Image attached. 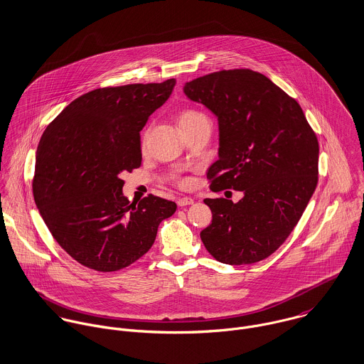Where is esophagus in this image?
I'll return each instance as SVG.
<instances>
[{
	"mask_svg": "<svg viewBox=\"0 0 364 364\" xmlns=\"http://www.w3.org/2000/svg\"><path fill=\"white\" fill-rule=\"evenodd\" d=\"M176 203H178V206L183 208V206L192 205V203H193V199H192V198H178V199H176Z\"/></svg>",
	"mask_w": 364,
	"mask_h": 364,
	"instance_id": "esophagus-1",
	"label": "esophagus"
}]
</instances>
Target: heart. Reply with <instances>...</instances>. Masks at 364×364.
I'll return each mask as SVG.
<instances>
[{
	"mask_svg": "<svg viewBox=\"0 0 364 364\" xmlns=\"http://www.w3.org/2000/svg\"><path fill=\"white\" fill-rule=\"evenodd\" d=\"M202 119H208L205 113H202V112H199V110H196V109H185V110H182L181 114H179V124H181V126H185V124H189V123L202 120ZM141 144L144 146V139H143ZM179 183H181V185H186L188 181H186V179H181Z\"/></svg>",
	"mask_w": 364,
	"mask_h": 364,
	"instance_id": "heart-1",
	"label": "heart"
}]
</instances>
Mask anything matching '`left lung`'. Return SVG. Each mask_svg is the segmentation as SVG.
I'll return each instance as SVG.
<instances>
[{"label": "left lung", "mask_w": 364, "mask_h": 364, "mask_svg": "<svg viewBox=\"0 0 364 364\" xmlns=\"http://www.w3.org/2000/svg\"><path fill=\"white\" fill-rule=\"evenodd\" d=\"M185 94L218 117L220 158L208 168L210 189L244 192L238 203L205 199L213 218L200 238L227 264L266 259L291 234L316 188V134L294 98L250 68L199 77Z\"/></svg>", "instance_id": "8db88e82"}]
</instances>
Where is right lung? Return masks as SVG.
<instances>
[{"mask_svg":"<svg viewBox=\"0 0 364 364\" xmlns=\"http://www.w3.org/2000/svg\"><path fill=\"white\" fill-rule=\"evenodd\" d=\"M175 84L171 78L94 90L46 127L32 181L35 203L53 238L82 266L98 272L130 266L175 213L176 203L151 193L129 203L120 179L141 165L140 132Z\"/></svg>","mask_w":364,"mask_h":364,"instance_id":"obj_1","label":"right lung"}]
</instances>
